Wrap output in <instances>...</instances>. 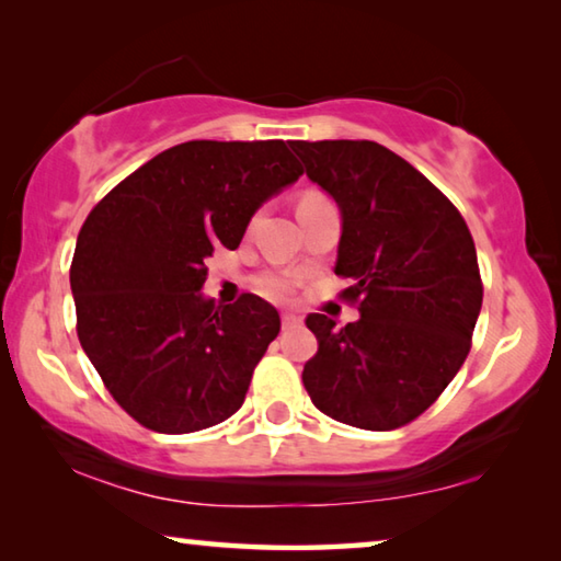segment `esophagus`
I'll return each mask as SVG.
<instances>
[{
  "instance_id": "obj_1",
  "label": "esophagus",
  "mask_w": 561,
  "mask_h": 561,
  "mask_svg": "<svg viewBox=\"0 0 561 561\" xmlns=\"http://www.w3.org/2000/svg\"><path fill=\"white\" fill-rule=\"evenodd\" d=\"M301 324V317H297V314H282V329H297Z\"/></svg>"
}]
</instances>
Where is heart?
Returning a JSON list of instances; mask_svg holds the SVG:
<instances>
[{"instance_id":"1","label":"heart","mask_w":561,"mask_h":561,"mask_svg":"<svg viewBox=\"0 0 561 561\" xmlns=\"http://www.w3.org/2000/svg\"><path fill=\"white\" fill-rule=\"evenodd\" d=\"M297 287V277L289 272H264L257 277V289L270 299H287Z\"/></svg>"}]
</instances>
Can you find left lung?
<instances>
[{
  "mask_svg": "<svg viewBox=\"0 0 561 561\" xmlns=\"http://www.w3.org/2000/svg\"><path fill=\"white\" fill-rule=\"evenodd\" d=\"M309 180L334 197V272L360 319L309 314L319 351L301 381L321 413L393 431L438 401L472 346L482 279L472 234L428 178L374 140H289Z\"/></svg>",
  "mask_w": 561,
  "mask_h": 561,
  "instance_id": "1",
  "label": "left lung"
}]
</instances>
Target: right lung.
<instances>
[{
  "mask_svg": "<svg viewBox=\"0 0 561 561\" xmlns=\"http://www.w3.org/2000/svg\"><path fill=\"white\" fill-rule=\"evenodd\" d=\"M301 173L284 140H187L89 213L71 260L76 334L144 428L195 433L240 411L282 321L254 294L215 307L205 262L234 250L257 207Z\"/></svg>",
  "mask_w": 561,
  "mask_h": 561,
  "instance_id": "obj_1",
  "label": "right lung"
}]
</instances>
